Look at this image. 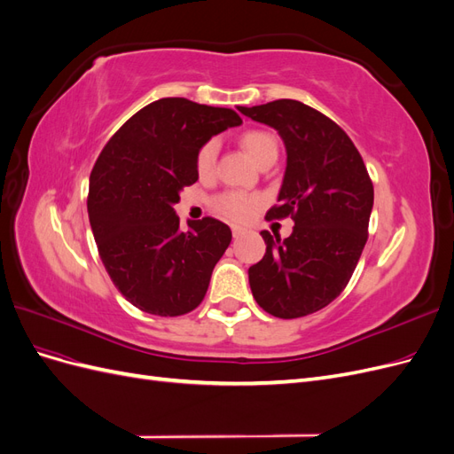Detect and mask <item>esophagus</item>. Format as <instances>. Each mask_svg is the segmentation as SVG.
Here are the masks:
<instances>
[{"label": "esophagus", "mask_w": 454, "mask_h": 454, "mask_svg": "<svg viewBox=\"0 0 454 454\" xmlns=\"http://www.w3.org/2000/svg\"><path fill=\"white\" fill-rule=\"evenodd\" d=\"M231 229H232V237H235V239H240L242 235H246V229L240 227V225H232Z\"/></svg>", "instance_id": "1"}]
</instances>
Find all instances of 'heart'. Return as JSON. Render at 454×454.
Instances as JSON below:
<instances>
[{
    "mask_svg": "<svg viewBox=\"0 0 454 454\" xmlns=\"http://www.w3.org/2000/svg\"><path fill=\"white\" fill-rule=\"evenodd\" d=\"M240 147L246 151L257 167H263L267 162H274L278 157V142L274 136L267 130L252 129L246 130L240 136ZM217 155L215 142H206L197 153V172L200 177H208L214 172ZM259 199L255 195L237 193V191H229V193L219 195L215 199V208L219 214H223L231 219H246L250 217L252 212L257 208Z\"/></svg>",
    "mask_w": 454,
    "mask_h": 454,
    "instance_id": "heart-1",
    "label": "heart"
}]
</instances>
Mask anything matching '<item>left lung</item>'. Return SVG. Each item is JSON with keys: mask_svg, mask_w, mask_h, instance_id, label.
<instances>
[{"mask_svg": "<svg viewBox=\"0 0 454 454\" xmlns=\"http://www.w3.org/2000/svg\"><path fill=\"white\" fill-rule=\"evenodd\" d=\"M239 112L280 134L286 172L267 219L295 222L284 240L261 231L267 252L248 269L252 294L277 318H301L347 287L367 242L373 184L347 132L314 107L284 98Z\"/></svg>", "mask_w": 454, "mask_h": 454, "instance_id": "8db88e82", "label": "left lung"}]
</instances>
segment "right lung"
Listing matches in <instances>:
<instances>
[{
  "mask_svg": "<svg viewBox=\"0 0 454 454\" xmlns=\"http://www.w3.org/2000/svg\"><path fill=\"white\" fill-rule=\"evenodd\" d=\"M240 122L235 109L160 98L134 114L96 160L87 200L92 235L109 278L140 310L182 316L204 299L231 229L202 217L182 231L174 204L199 180V149Z\"/></svg>",
  "mask_w": 454,
  "mask_h": 454,
  "instance_id": "add662e5",
  "label": "right lung"
}]
</instances>
